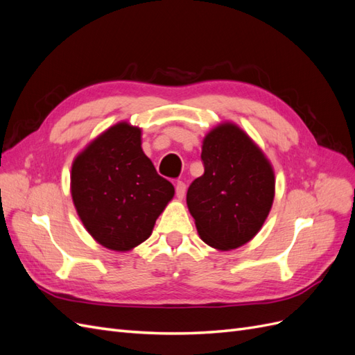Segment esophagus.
<instances>
[{
    "instance_id": "34e87169",
    "label": "esophagus",
    "mask_w": 355,
    "mask_h": 355,
    "mask_svg": "<svg viewBox=\"0 0 355 355\" xmlns=\"http://www.w3.org/2000/svg\"><path fill=\"white\" fill-rule=\"evenodd\" d=\"M185 192H187V185L184 184V182H178L176 184V197L179 198V200H182L185 197Z\"/></svg>"
}]
</instances>
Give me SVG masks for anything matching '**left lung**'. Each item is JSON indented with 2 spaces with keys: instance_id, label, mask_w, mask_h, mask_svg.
Masks as SVG:
<instances>
[{
  "instance_id": "1",
  "label": "left lung",
  "mask_w": 355,
  "mask_h": 355,
  "mask_svg": "<svg viewBox=\"0 0 355 355\" xmlns=\"http://www.w3.org/2000/svg\"><path fill=\"white\" fill-rule=\"evenodd\" d=\"M204 175L187 204L201 240L220 252L239 249L261 231L275 196L274 168L262 149L231 121L204 136Z\"/></svg>"
}]
</instances>
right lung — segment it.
I'll return each mask as SVG.
<instances>
[{
  "label": "right lung",
  "instance_id": "add662e5",
  "mask_svg": "<svg viewBox=\"0 0 355 355\" xmlns=\"http://www.w3.org/2000/svg\"><path fill=\"white\" fill-rule=\"evenodd\" d=\"M141 137V128L120 121L72 161L75 210L92 237L114 252H130L149 239L175 196V187L145 155Z\"/></svg>",
  "mask_w": 355,
  "mask_h": 355
}]
</instances>
